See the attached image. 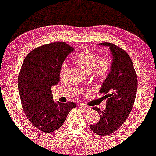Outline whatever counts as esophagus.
<instances>
[{
	"mask_svg": "<svg viewBox=\"0 0 156 156\" xmlns=\"http://www.w3.org/2000/svg\"><path fill=\"white\" fill-rule=\"evenodd\" d=\"M78 106L80 107V108H83V109L86 110V111H88V110H91V107L87 106V105H83V104H81V103H80V104H79Z\"/></svg>",
	"mask_w": 156,
	"mask_h": 156,
	"instance_id": "esophagus-1",
	"label": "esophagus"
}]
</instances>
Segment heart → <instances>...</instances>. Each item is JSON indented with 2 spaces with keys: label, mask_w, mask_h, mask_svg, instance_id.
Returning <instances> with one entry per match:
<instances>
[{
  "label": "heart",
  "mask_w": 156,
  "mask_h": 156,
  "mask_svg": "<svg viewBox=\"0 0 156 156\" xmlns=\"http://www.w3.org/2000/svg\"><path fill=\"white\" fill-rule=\"evenodd\" d=\"M73 62L80 69L85 73H88L91 71L94 77L103 80L109 73L112 67V60L107 56H99L95 53L87 50H83L73 58ZM68 70L66 63L62 65L59 71V76L64 78Z\"/></svg>",
  "instance_id": "obj_1"
}]
</instances>
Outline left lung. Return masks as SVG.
Listing matches in <instances>:
<instances>
[{
    "label": "left lung",
    "instance_id": "left-lung-1",
    "mask_svg": "<svg viewBox=\"0 0 156 156\" xmlns=\"http://www.w3.org/2000/svg\"><path fill=\"white\" fill-rule=\"evenodd\" d=\"M108 47L112 58L108 76L100 89L108 98L106 108L93 107L100 114V120L90 128L98 135L105 136L118 130L132 111L138 89V78L129 56L123 49L112 43L98 44Z\"/></svg>",
    "mask_w": 156,
    "mask_h": 156
}]
</instances>
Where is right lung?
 I'll list each match as a JSON object with an SVG mask.
<instances>
[{"mask_svg": "<svg viewBox=\"0 0 156 156\" xmlns=\"http://www.w3.org/2000/svg\"><path fill=\"white\" fill-rule=\"evenodd\" d=\"M74 51L64 42L43 45L25 58L18 79V91L26 117L44 132L56 131L76 105L54 101L51 87L59 82V71L67 56Z\"/></svg>", "mask_w": 156, "mask_h": 156, "instance_id": "right-lung-1", "label": "right lung"}]
</instances>
